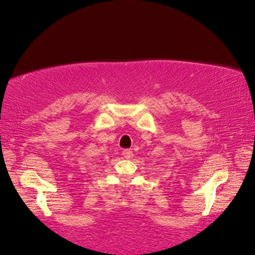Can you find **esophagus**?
I'll list each match as a JSON object with an SVG mask.
<instances>
[{
  "instance_id": "obj_1",
  "label": "esophagus",
  "mask_w": 255,
  "mask_h": 255,
  "mask_svg": "<svg viewBox=\"0 0 255 255\" xmlns=\"http://www.w3.org/2000/svg\"><path fill=\"white\" fill-rule=\"evenodd\" d=\"M122 154H123L125 159H131L132 156H133V153H132L131 149H124V151L122 152Z\"/></svg>"
}]
</instances>
